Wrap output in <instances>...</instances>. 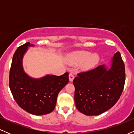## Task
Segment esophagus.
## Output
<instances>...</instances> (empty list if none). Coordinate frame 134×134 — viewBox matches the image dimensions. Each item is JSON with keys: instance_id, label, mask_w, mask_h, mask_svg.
I'll list each match as a JSON object with an SVG mask.
<instances>
[{"instance_id": "esophagus-1", "label": "esophagus", "mask_w": 134, "mask_h": 134, "mask_svg": "<svg viewBox=\"0 0 134 134\" xmlns=\"http://www.w3.org/2000/svg\"><path fill=\"white\" fill-rule=\"evenodd\" d=\"M69 81H72L74 79V74L72 73V72H70V74H69Z\"/></svg>"}]
</instances>
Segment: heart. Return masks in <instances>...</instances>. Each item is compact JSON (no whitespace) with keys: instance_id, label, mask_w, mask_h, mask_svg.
I'll return each mask as SVG.
<instances>
[{"instance_id":"1","label":"heart","mask_w":134,"mask_h":134,"mask_svg":"<svg viewBox=\"0 0 134 134\" xmlns=\"http://www.w3.org/2000/svg\"><path fill=\"white\" fill-rule=\"evenodd\" d=\"M99 61V56L93 54L89 52L80 51L73 53L70 56V62L73 64H79L82 63L81 67L83 69L92 68Z\"/></svg>"}]
</instances>
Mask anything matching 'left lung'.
Returning <instances> with one entry per match:
<instances>
[{"mask_svg": "<svg viewBox=\"0 0 134 134\" xmlns=\"http://www.w3.org/2000/svg\"><path fill=\"white\" fill-rule=\"evenodd\" d=\"M125 81V65L117 52L112 58L109 70L102 65L77 74L73 81L77 109L88 116L107 111L119 99Z\"/></svg>", "mask_w": 134, "mask_h": 134, "instance_id": "1", "label": "left lung"}]
</instances>
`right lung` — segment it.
I'll return each mask as SVG.
<instances>
[{"label": "right lung", "mask_w": 134, "mask_h": 134, "mask_svg": "<svg viewBox=\"0 0 134 134\" xmlns=\"http://www.w3.org/2000/svg\"><path fill=\"white\" fill-rule=\"evenodd\" d=\"M30 42L20 46L13 55L9 72V87L15 101L31 114L43 115L54 110L59 92L69 82V73L60 76L47 75L40 79L29 77L23 69L22 60Z\"/></svg>", "instance_id": "right-lung-1"}]
</instances>
